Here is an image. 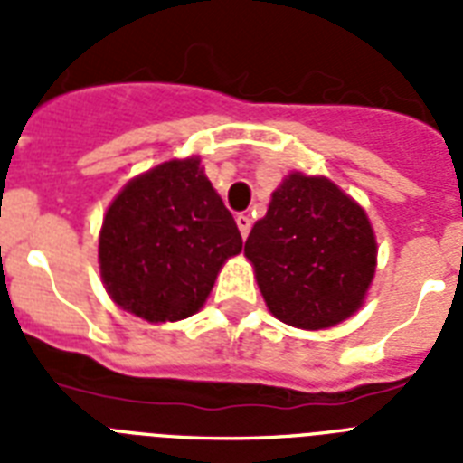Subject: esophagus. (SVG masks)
I'll return each mask as SVG.
<instances>
[{
  "mask_svg": "<svg viewBox=\"0 0 463 463\" xmlns=\"http://www.w3.org/2000/svg\"><path fill=\"white\" fill-rule=\"evenodd\" d=\"M235 223H238L240 228V235L247 238V235H250V228H252V218L247 216V213H238V216H235Z\"/></svg>",
  "mask_w": 463,
  "mask_h": 463,
  "instance_id": "esophagus-1",
  "label": "esophagus"
}]
</instances>
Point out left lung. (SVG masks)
I'll return each instance as SVG.
<instances>
[{
    "mask_svg": "<svg viewBox=\"0 0 463 463\" xmlns=\"http://www.w3.org/2000/svg\"><path fill=\"white\" fill-rule=\"evenodd\" d=\"M245 257L271 315L298 329H329L358 312L377 267V240L363 206L326 177L290 173Z\"/></svg>",
    "mask_w": 463,
    "mask_h": 463,
    "instance_id": "left-lung-1",
    "label": "left lung"
}]
</instances>
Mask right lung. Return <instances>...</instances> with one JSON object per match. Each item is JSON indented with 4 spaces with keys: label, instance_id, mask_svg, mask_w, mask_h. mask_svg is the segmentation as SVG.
I'll return each mask as SVG.
<instances>
[{
    "label": "right lung",
    "instance_id": "right-lung-1",
    "mask_svg": "<svg viewBox=\"0 0 463 463\" xmlns=\"http://www.w3.org/2000/svg\"><path fill=\"white\" fill-rule=\"evenodd\" d=\"M242 238L202 160H165L127 182L98 242L105 290L146 322H177L206 303Z\"/></svg>",
    "mask_w": 463,
    "mask_h": 463
}]
</instances>
